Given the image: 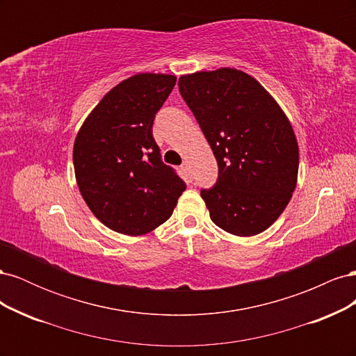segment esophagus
Returning a JSON list of instances; mask_svg holds the SVG:
<instances>
[{"label": "esophagus", "mask_w": 356, "mask_h": 356, "mask_svg": "<svg viewBox=\"0 0 356 356\" xmlns=\"http://www.w3.org/2000/svg\"><path fill=\"white\" fill-rule=\"evenodd\" d=\"M181 170L184 172V175H186L188 179H191V177H190V165L187 163V161H184V163L181 165Z\"/></svg>", "instance_id": "1"}]
</instances>
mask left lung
<instances>
[{
    "label": "left lung",
    "instance_id": "obj_1",
    "mask_svg": "<svg viewBox=\"0 0 356 356\" xmlns=\"http://www.w3.org/2000/svg\"><path fill=\"white\" fill-rule=\"evenodd\" d=\"M178 86L218 163L217 184L200 193L211 220L241 238L267 230L297 186L298 144L286 114L234 68L184 74Z\"/></svg>",
    "mask_w": 356,
    "mask_h": 356
}]
</instances>
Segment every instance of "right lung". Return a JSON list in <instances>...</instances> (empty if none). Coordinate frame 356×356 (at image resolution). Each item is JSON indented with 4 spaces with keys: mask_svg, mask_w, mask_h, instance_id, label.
<instances>
[{
    "mask_svg": "<svg viewBox=\"0 0 356 356\" xmlns=\"http://www.w3.org/2000/svg\"><path fill=\"white\" fill-rule=\"evenodd\" d=\"M175 75L141 72L106 93L86 117L74 141L77 186L106 227L127 236L157 229L174 212L186 184L160 159L154 115Z\"/></svg>",
    "mask_w": 356,
    "mask_h": 356,
    "instance_id": "obj_1",
    "label": "right lung"
}]
</instances>
